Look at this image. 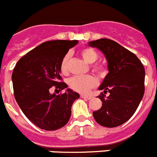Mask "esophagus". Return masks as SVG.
<instances>
[{"label": "esophagus", "instance_id": "34e87169", "mask_svg": "<svg viewBox=\"0 0 157 157\" xmlns=\"http://www.w3.org/2000/svg\"><path fill=\"white\" fill-rule=\"evenodd\" d=\"M80 97L82 98H86V99H87V100H90L91 98H92V96L91 95H85V94H81V95H80Z\"/></svg>", "mask_w": 157, "mask_h": 157}]
</instances>
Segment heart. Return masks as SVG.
<instances>
[{
    "label": "heart",
    "mask_w": 157,
    "mask_h": 157,
    "mask_svg": "<svg viewBox=\"0 0 157 157\" xmlns=\"http://www.w3.org/2000/svg\"><path fill=\"white\" fill-rule=\"evenodd\" d=\"M80 55L82 59L88 63H94L98 59V53L95 49L92 48H82L80 51ZM70 56V53L67 52L63 56L60 61L59 69L63 75H67L68 73ZM92 69L94 71L98 72V74H103L105 71L104 67L100 64L92 65ZM97 83H98V81L96 79V78L93 75L75 76V77L71 78L68 80V85L70 88L72 89L73 90L79 93L88 92L91 88L97 85Z\"/></svg>",
    "instance_id": "obj_1"
}]
</instances>
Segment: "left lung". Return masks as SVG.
Segmentation results:
<instances>
[{
	"instance_id": "1",
	"label": "left lung",
	"mask_w": 157,
	"mask_h": 157,
	"mask_svg": "<svg viewBox=\"0 0 157 157\" xmlns=\"http://www.w3.org/2000/svg\"><path fill=\"white\" fill-rule=\"evenodd\" d=\"M89 45L103 52L109 73L100 86L102 106L93 112L100 125L116 127L130 120L145 93V68L135 54L108 38L90 41ZM109 93V96L105 94Z\"/></svg>"
}]
</instances>
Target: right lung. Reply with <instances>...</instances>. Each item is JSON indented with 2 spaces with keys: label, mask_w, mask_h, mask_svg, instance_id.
Instances as JSON below:
<instances>
[{
  "label": "right lung",
  "mask_w": 157,
  "mask_h": 157,
  "mask_svg": "<svg viewBox=\"0 0 157 157\" xmlns=\"http://www.w3.org/2000/svg\"><path fill=\"white\" fill-rule=\"evenodd\" d=\"M77 40L45 41L27 52L16 63L12 80L14 96L24 115L37 127L45 130L61 128L69 121L71 106L79 94L71 89L56 95L52 86L62 90L67 87L61 82L59 64Z\"/></svg>",
  "instance_id": "obj_1"
}]
</instances>
